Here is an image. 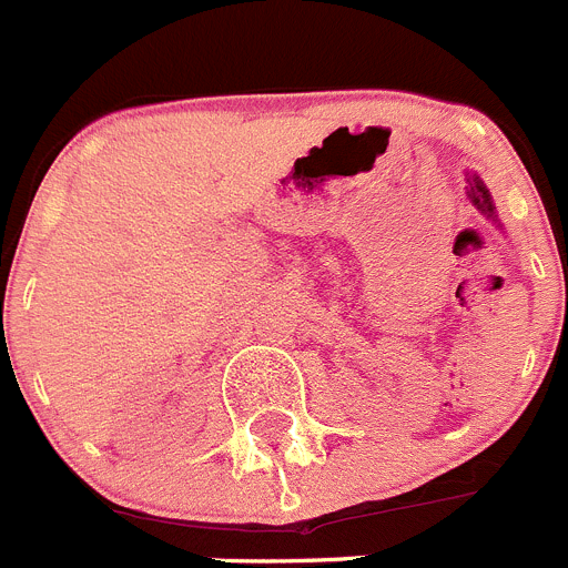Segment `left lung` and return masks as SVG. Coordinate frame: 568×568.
Returning <instances> with one entry per match:
<instances>
[{"label":"left lung","instance_id":"1","mask_svg":"<svg viewBox=\"0 0 568 568\" xmlns=\"http://www.w3.org/2000/svg\"><path fill=\"white\" fill-rule=\"evenodd\" d=\"M471 199H475V204H478L480 210H484L486 215H491V202H489V193L484 190V184L475 182V190H471Z\"/></svg>","mask_w":568,"mask_h":568}]
</instances>
